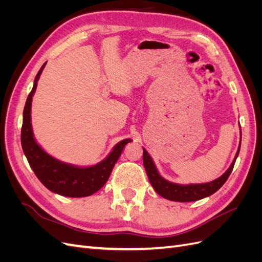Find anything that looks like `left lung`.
<instances>
[{
  "mask_svg": "<svg viewBox=\"0 0 262 262\" xmlns=\"http://www.w3.org/2000/svg\"><path fill=\"white\" fill-rule=\"evenodd\" d=\"M241 142H242V132H241ZM239 148H241V144L232 165L229 166V168L223 173V175L211 182H207V184L182 186V185L172 184V182L167 181L166 179H164L160 173H158L152 157L149 156V154L144 148H143V164H144V167H145L150 185L153 186L155 191L161 196L171 201L191 202V201H198L200 199H203L205 196L213 194L225 184V181L227 180L229 175H231V172L234 168L236 158L239 154Z\"/></svg>",
  "mask_w": 262,
  "mask_h": 262,
  "instance_id": "obj_1",
  "label": "left lung"
}]
</instances>
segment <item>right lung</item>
Listing matches in <instances>:
<instances>
[{"label": "right lung", "instance_id": "1", "mask_svg": "<svg viewBox=\"0 0 262 262\" xmlns=\"http://www.w3.org/2000/svg\"><path fill=\"white\" fill-rule=\"evenodd\" d=\"M46 63L36 75L33 90L29 93L25 108H24L20 133L24 154H25L30 167L34 170L37 178L50 191L71 198L89 196L98 191L106 184L115 164L122 153L123 147L125 144L132 142V140L126 139L119 142L106 160L97 165L85 168L62 163L49 154H47L35 141L30 122L31 100H33V95L36 91L39 76H40Z\"/></svg>", "mask_w": 262, "mask_h": 262}]
</instances>
